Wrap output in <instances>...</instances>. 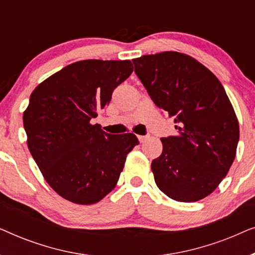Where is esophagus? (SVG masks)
I'll use <instances>...</instances> for the list:
<instances>
[{
    "label": "esophagus",
    "mask_w": 255,
    "mask_h": 255,
    "mask_svg": "<svg viewBox=\"0 0 255 255\" xmlns=\"http://www.w3.org/2000/svg\"><path fill=\"white\" fill-rule=\"evenodd\" d=\"M138 139L140 142H144L146 139H147V137H146V135H138Z\"/></svg>",
    "instance_id": "obj_1"
}]
</instances>
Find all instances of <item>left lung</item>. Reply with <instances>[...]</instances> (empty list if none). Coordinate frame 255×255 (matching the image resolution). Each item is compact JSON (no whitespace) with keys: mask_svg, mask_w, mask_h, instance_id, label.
<instances>
[{"mask_svg":"<svg viewBox=\"0 0 255 255\" xmlns=\"http://www.w3.org/2000/svg\"><path fill=\"white\" fill-rule=\"evenodd\" d=\"M132 61L153 102L176 124V134L161 138V155L152 161L156 186L179 202L207 197L228 174L239 140L238 118L222 83L180 52Z\"/></svg>","mask_w":255,"mask_h":255,"instance_id":"left-lung-1","label":"left lung"}]
</instances>
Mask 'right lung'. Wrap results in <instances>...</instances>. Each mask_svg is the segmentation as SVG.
<instances>
[{"instance_id": "obj_1", "label": "right lung", "mask_w": 255, "mask_h": 255, "mask_svg": "<svg viewBox=\"0 0 255 255\" xmlns=\"http://www.w3.org/2000/svg\"><path fill=\"white\" fill-rule=\"evenodd\" d=\"M130 60L76 61L39 83L23 114L27 147L55 193L76 204H94L116 187L133 133L110 134L92 124L125 81Z\"/></svg>"}]
</instances>
